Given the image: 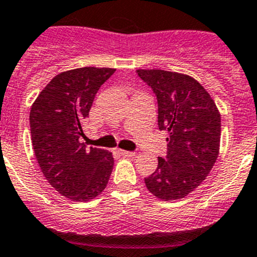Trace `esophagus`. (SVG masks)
Masks as SVG:
<instances>
[{
	"label": "esophagus",
	"mask_w": 257,
	"mask_h": 257,
	"mask_svg": "<svg viewBox=\"0 0 257 257\" xmlns=\"http://www.w3.org/2000/svg\"><path fill=\"white\" fill-rule=\"evenodd\" d=\"M117 154L121 155L123 157H134L136 155V152H132V151H126V150H117Z\"/></svg>",
	"instance_id": "1"
}]
</instances>
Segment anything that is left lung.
Masks as SVG:
<instances>
[{
  "instance_id": "left-lung-1",
  "label": "left lung",
  "mask_w": 257,
  "mask_h": 257,
  "mask_svg": "<svg viewBox=\"0 0 257 257\" xmlns=\"http://www.w3.org/2000/svg\"><path fill=\"white\" fill-rule=\"evenodd\" d=\"M156 93L159 128L167 131V156L159 157L147 190L164 201L184 199L202 184L217 160L221 115L215 101L185 73L165 70H137Z\"/></svg>"
}]
</instances>
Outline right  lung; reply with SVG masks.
<instances>
[{
	"label": "right lung",
	"instance_id": "1",
	"mask_svg": "<svg viewBox=\"0 0 257 257\" xmlns=\"http://www.w3.org/2000/svg\"><path fill=\"white\" fill-rule=\"evenodd\" d=\"M115 68L81 67L58 73L31 106L36 160L48 184L73 201H90L105 190L113 169L107 150L81 144L93 98Z\"/></svg>",
	"mask_w": 257,
	"mask_h": 257
}]
</instances>
